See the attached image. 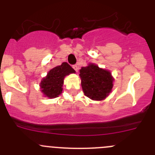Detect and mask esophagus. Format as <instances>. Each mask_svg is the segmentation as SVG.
Instances as JSON below:
<instances>
[{"mask_svg":"<svg viewBox=\"0 0 155 155\" xmlns=\"http://www.w3.org/2000/svg\"><path fill=\"white\" fill-rule=\"evenodd\" d=\"M73 68L75 69V71H76V72H78V69H79V67H78L77 65H73Z\"/></svg>","mask_w":155,"mask_h":155,"instance_id":"obj_1","label":"esophagus"}]
</instances>
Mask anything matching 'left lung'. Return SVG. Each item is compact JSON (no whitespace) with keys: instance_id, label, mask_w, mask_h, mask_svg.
<instances>
[{"instance_id":"obj_1","label":"left lung","mask_w":155,"mask_h":155,"mask_svg":"<svg viewBox=\"0 0 155 155\" xmlns=\"http://www.w3.org/2000/svg\"><path fill=\"white\" fill-rule=\"evenodd\" d=\"M81 85L86 96L92 100H102L110 93L113 86V78L109 71L89 64L79 70Z\"/></svg>"}]
</instances>
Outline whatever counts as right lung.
<instances>
[{"mask_svg": "<svg viewBox=\"0 0 155 155\" xmlns=\"http://www.w3.org/2000/svg\"><path fill=\"white\" fill-rule=\"evenodd\" d=\"M75 70L67 63H63L49 71L47 76L43 78L40 83L42 92L46 96L56 98L62 93L63 80L66 75L74 73Z\"/></svg>", "mask_w": 155, "mask_h": 155, "instance_id": "add662e5", "label": "right lung"}]
</instances>
